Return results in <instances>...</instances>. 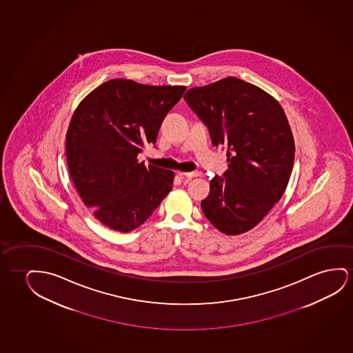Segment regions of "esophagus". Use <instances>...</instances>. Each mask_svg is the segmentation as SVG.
I'll list each match as a JSON object with an SVG mask.
<instances>
[{"label":"esophagus","mask_w":353,"mask_h":353,"mask_svg":"<svg viewBox=\"0 0 353 353\" xmlns=\"http://www.w3.org/2000/svg\"><path fill=\"white\" fill-rule=\"evenodd\" d=\"M179 175L181 178L191 179V178H194V176H199L201 172H180Z\"/></svg>","instance_id":"34e87169"}]
</instances>
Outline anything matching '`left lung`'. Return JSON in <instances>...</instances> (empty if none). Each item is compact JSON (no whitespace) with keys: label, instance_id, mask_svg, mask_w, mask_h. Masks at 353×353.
<instances>
[{"label":"left lung","instance_id":"obj_1","mask_svg":"<svg viewBox=\"0 0 353 353\" xmlns=\"http://www.w3.org/2000/svg\"><path fill=\"white\" fill-rule=\"evenodd\" d=\"M184 99L208 127L213 146L228 149L225 179L210 180L202 212L220 232L244 234L288 186L295 143L283 108L258 85L232 76L194 87Z\"/></svg>","mask_w":353,"mask_h":353}]
</instances>
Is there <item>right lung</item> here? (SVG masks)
I'll return each mask as SVG.
<instances>
[{"label": "right lung", "mask_w": 353, "mask_h": 353, "mask_svg": "<svg viewBox=\"0 0 353 353\" xmlns=\"http://www.w3.org/2000/svg\"><path fill=\"white\" fill-rule=\"evenodd\" d=\"M185 85H150L114 79L74 110L65 140L70 176L82 202L110 229L130 232L170 192L174 172L139 162L156 144L169 110Z\"/></svg>", "instance_id": "1"}]
</instances>
